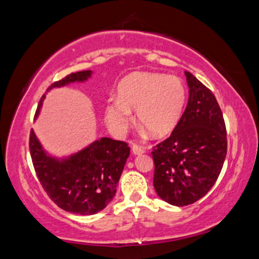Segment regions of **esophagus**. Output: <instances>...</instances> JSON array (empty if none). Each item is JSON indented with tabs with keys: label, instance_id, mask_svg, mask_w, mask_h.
I'll return each mask as SVG.
<instances>
[{
	"label": "esophagus",
	"instance_id": "obj_1",
	"mask_svg": "<svg viewBox=\"0 0 259 259\" xmlns=\"http://www.w3.org/2000/svg\"><path fill=\"white\" fill-rule=\"evenodd\" d=\"M131 149H133V152L135 155H141L145 151V149L140 144H133V148Z\"/></svg>",
	"mask_w": 259,
	"mask_h": 259
}]
</instances>
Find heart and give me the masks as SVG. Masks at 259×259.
<instances>
[{"instance_id":"b5f03b06","label":"heart","mask_w":259,"mask_h":259,"mask_svg":"<svg viewBox=\"0 0 259 259\" xmlns=\"http://www.w3.org/2000/svg\"><path fill=\"white\" fill-rule=\"evenodd\" d=\"M187 102V88L176 76L158 72H134L118 85V98L105 105V119L114 133L123 134L137 110L140 124L156 138L165 137L180 122Z\"/></svg>"}]
</instances>
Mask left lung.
Listing matches in <instances>:
<instances>
[{
    "mask_svg": "<svg viewBox=\"0 0 259 259\" xmlns=\"http://www.w3.org/2000/svg\"><path fill=\"white\" fill-rule=\"evenodd\" d=\"M189 101L169 137L152 148L154 187L163 201L190 205L205 196L227 156V128L214 95L185 71Z\"/></svg>",
    "mask_w": 259,
    "mask_h": 259,
    "instance_id": "8db88e82",
    "label": "left lung"
}]
</instances>
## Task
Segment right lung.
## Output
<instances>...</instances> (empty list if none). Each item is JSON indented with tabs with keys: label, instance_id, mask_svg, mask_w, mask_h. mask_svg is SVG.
<instances>
[{
	"label": "right lung",
	"instance_id": "right-lung-1",
	"mask_svg": "<svg viewBox=\"0 0 259 259\" xmlns=\"http://www.w3.org/2000/svg\"><path fill=\"white\" fill-rule=\"evenodd\" d=\"M90 75V70L71 72L53 83L47 92L71 82L85 81ZM43 98L45 95L39 101L36 115ZM29 150L36 176L49 198L61 209L79 214H94L111 202L130 154L126 142L103 137L60 162L46 155L32 130L29 136Z\"/></svg>",
	"mask_w": 259,
	"mask_h": 259
}]
</instances>
